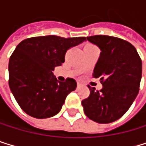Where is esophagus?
<instances>
[{
	"mask_svg": "<svg viewBox=\"0 0 146 146\" xmlns=\"http://www.w3.org/2000/svg\"><path fill=\"white\" fill-rule=\"evenodd\" d=\"M80 83H77V87H78V88H79V87H80Z\"/></svg>",
	"mask_w": 146,
	"mask_h": 146,
	"instance_id": "1",
	"label": "esophagus"
}]
</instances>
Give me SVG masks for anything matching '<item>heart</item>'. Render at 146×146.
I'll return each mask as SVG.
<instances>
[{"instance_id": "b5f03b06", "label": "heart", "mask_w": 146, "mask_h": 146, "mask_svg": "<svg viewBox=\"0 0 146 146\" xmlns=\"http://www.w3.org/2000/svg\"><path fill=\"white\" fill-rule=\"evenodd\" d=\"M96 46H94V44H86L85 45H84V50H87V49H91V48H94Z\"/></svg>"}]
</instances>
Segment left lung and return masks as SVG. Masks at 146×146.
<instances>
[{
	"mask_svg": "<svg viewBox=\"0 0 146 146\" xmlns=\"http://www.w3.org/2000/svg\"><path fill=\"white\" fill-rule=\"evenodd\" d=\"M87 39L101 49L93 76L100 78L101 90L88 86L89 96L81 102L85 115L99 123H112L131 107L139 91L142 60L136 48L126 40L95 35Z\"/></svg>",
	"mask_w": 146,
	"mask_h": 146,
	"instance_id": "left-lung-1",
	"label": "left lung"
}]
</instances>
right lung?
I'll return each instance as SVG.
<instances>
[{"label": "right lung", "instance_id": "obj_1", "mask_svg": "<svg viewBox=\"0 0 146 146\" xmlns=\"http://www.w3.org/2000/svg\"><path fill=\"white\" fill-rule=\"evenodd\" d=\"M85 36H43L26 38L16 46L9 58V85L21 109L36 118L58 114L67 94L75 90L72 78L60 82L52 74L54 67L65 62V55Z\"/></svg>", "mask_w": 146, "mask_h": 146}]
</instances>
